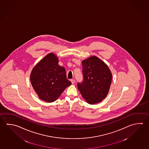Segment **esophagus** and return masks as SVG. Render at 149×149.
<instances>
[{
  "label": "esophagus",
  "mask_w": 149,
  "mask_h": 149,
  "mask_svg": "<svg viewBox=\"0 0 149 149\" xmlns=\"http://www.w3.org/2000/svg\"><path fill=\"white\" fill-rule=\"evenodd\" d=\"M71 82V83H72V84H74V79H71L70 80Z\"/></svg>",
  "instance_id": "esophagus-1"
}]
</instances>
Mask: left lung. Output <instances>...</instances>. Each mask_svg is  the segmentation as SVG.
Segmentation results:
<instances>
[{
	"mask_svg": "<svg viewBox=\"0 0 149 149\" xmlns=\"http://www.w3.org/2000/svg\"><path fill=\"white\" fill-rule=\"evenodd\" d=\"M84 80L78 84L82 97L90 104L99 103L106 98L112 81V73L102 60L92 56L82 61Z\"/></svg>",
	"mask_w": 149,
	"mask_h": 149,
	"instance_id": "8db88e82",
	"label": "left lung"
}]
</instances>
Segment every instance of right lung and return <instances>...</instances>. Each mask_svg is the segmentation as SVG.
<instances>
[{"label": "right lung", "instance_id": "1", "mask_svg": "<svg viewBox=\"0 0 149 149\" xmlns=\"http://www.w3.org/2000/svg\"><path fill=\"white\" fill-rule=\"evenodd\" d=\"M59 59L51 52L39 61L30 73V81L41 100L53 102L65 88L71 84L66 76L64 67L58 64Z\"/></svg>", "mask_w": 149, "mask_h": 149}]
</instances>
